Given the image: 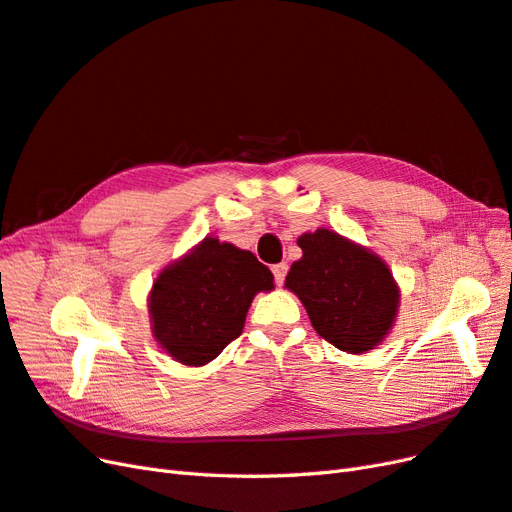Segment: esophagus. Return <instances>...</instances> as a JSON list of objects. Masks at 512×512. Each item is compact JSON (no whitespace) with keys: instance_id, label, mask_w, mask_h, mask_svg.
<instances>
[{"instance_id":"obj_1","label":"esophagus","mask_w":512,"mask_h":512,"mask_svg":"<svg viewBox=\"0 0 512 512\" xmlns=\"http://www.w3.org/2000/svg\"><path fill=\"white\" fill-rule=\"evenodd\" d=\"M272 274H274V283L281 287L285 283V276H287V264H274Z\"/></svg>"}]
</instances>
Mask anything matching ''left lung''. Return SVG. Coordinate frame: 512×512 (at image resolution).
I'll list each match as a JSON object with an SVG mask.
<instances>
[{"instance_id": "obj_1", "label": "left lung", "mask_w": 512, "mask_h": 512, "mask_svg": "<svg viewBox=\"0 0 512 512\" xmlns=\"http://www.w3.org/2000/svg\"><path fill=\"white\" fill-rule=\"evenodd\" d=\"M302 259L285 285L302 300L321 339L349 354H364L390 330L399 289L388 266L339 233L317 229L298 238Z\"/></svg>"}]
</instances>
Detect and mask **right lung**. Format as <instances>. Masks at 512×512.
I'll use <instances>...</instances> for the list:
<instances>
[{"mask_svg": "<svg viewBox=\"0 0 512 512\" xmlns=\"http://www.w3.org/2000/svg\"><path fill=\"white\" fill-rule=\"evenodd\" d=\"M272 281L251 251L206 238L156 279L154 337L178 362L201 367L240 337L248 306L257 291L272 289Z\"/></svg>", "mask_w": 512, "mask_h": 512, "instance_id": "1", "label": "right lung"}]
</instances>
